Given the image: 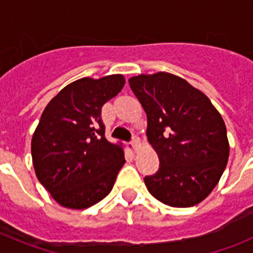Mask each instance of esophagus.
Wrapping results in <instances>:
<instances>
[{
  "instance_id": "1",
  "label": "esophagus",
  "mask_w": 253,
  "mask_h": 253,
  "mask_svg": "<svg viewBox=\"0 0 253 253\" xmlns=\"http://www.w3.org/2000/svg\"><path fill=\"white\" fill-rule=\"evenodd\" d=\"M130 144H131V147H133L134 151L137 152L138 149H139V146H140V140H139V138H138L137 135H135V137H133V139L130 140Z\"/></svg>"
}]
</instances>
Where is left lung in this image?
<instances>
[{"label":"left lung","mask_w":253,"mask_h":253,"mask_svg":"<svg viewBox=\"0 0 253 253\" xmlns=\"http://www.w3.org/2000/svg\"><path fill=\"white\" fill-rule=\"evenodd\" d=\"M147 114V138L160 169L144 177L154 198L173 208L202 203L222 177L229 157L224 120L208 96L167 72L129 78Z\"/></svg>","instance_id":"8db88e82"}]
</instances>
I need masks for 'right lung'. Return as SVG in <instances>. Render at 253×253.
Listing matches in <instances>:
<instances>
[{
	"instance_id": "1",
	"label": "right lung",
	"mask_w": 253,
	"mask_h": 253,
	"mask_svg": "<svg viewBox=\"0 0 253 253\" xmlns=\"http://www.w3.org/2000/svg\"><path fill=\"white\" fill-rule=\"evenodd\" d=\"M124 84L123 75L80 78L44 109L31 138V157L38 180L62 207L86 209L113 189L124 151L105 138L101 107Z\"/></svg>"
}]
</instances>
